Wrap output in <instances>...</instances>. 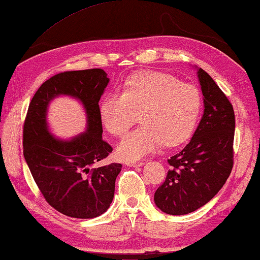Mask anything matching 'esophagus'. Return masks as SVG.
Instances as JSON below:
<instances>
[{
	"label": "esophagus",
	"mask_w": 260,
	"mask_h": 260,
	"mask_svg": "<svg viewBox=\"0 0 260 260\" xmlns=\"http://www.w3.org/2000/svg\"><path fill=\"white\" fill-rule=\"evenodd\" d=\"M127 166H142L143 165V161L142 160H127V161L125 162Z\"/></svg>",
	"instance_id": "esophagus-1"
}]
</instances>
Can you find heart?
Listing matches in <instances>:
<instances>
[{
	"label": "heart",
	"mask_w": 260,
	"mask_h": 260,
	"mask_svg": "<svg viewBox=\"0 0 260 260\" xmlns=\"http://www.w3.org/2000/svg\"><path fill=\"white\" fill-rule=\"evenodd\" d=\"M201 111V95L196 86L171 74L149 72L127 79L122 93L111 91L100 102V118L108 132L127 133L138 114L143 124L127 134L118 146L121 158L134 160L165 143H183L194 131Z\"/></svg>",
	"instance_id": "heart-1"
}]
</instances>
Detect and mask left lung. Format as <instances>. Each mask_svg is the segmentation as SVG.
<instances>
[{"mask_svg":"<svg viewBox=\"0 0 260 260\" xmlns=\"http://www.w3.org/2000/svg\"><path fill=\"white\" fill-rule=\"evenodd\" d=\"M205 112L194 135L167 161L166 179L154 192L158 208L185 215L209 202L229 178L234 164L235 115L232 103L204 69L198 70Z\"/></svg>","mask_w":260,"mask_h":260,"instance_id":"left-lung-1","label":"left lung"}]
</instances>
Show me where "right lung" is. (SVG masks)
Listing matches in <instances>:
<instances>
[{"label": "right lung", "mask_w": 260, "mask_h": 260, "mask_svg": "<svg viewBox=\"0 0 260 260\" xmlns=\"http://www.w3.org/2000/svg\"><path fill=\"white\" fill-rule=\"evenodd\" d=\"M108 83L100 68L56 74L37 89L23 121V157L36 185L52 208L74 218H94L109 208L121 171L115 162L93 167L112 152L99 112ZM60 93L78 98L88 114V132L70 141L54 139L46 126V108Z\"/></svg>", "instance_id": "obj_1"}]
</instances>
